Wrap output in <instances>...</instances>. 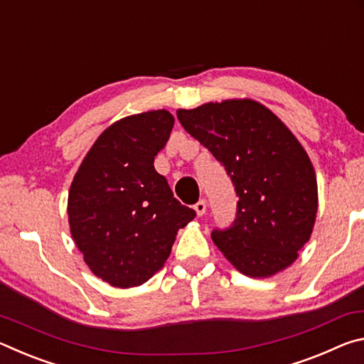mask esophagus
I'll list each match as a JSON object with an SVG mask.
<instances>
[{
    "mask_svg": "<svg viewBox=\"0 0 364 364\" xmlns=\"http://www.w3.org/2000/svg\"><path fill=\"white\" fill-rule=\"evenodd\" d=\"M194 210L197 213V217H204L205 212H207V202L205 200H199L194 205Z\"/></svg>",
    "mask_w": 364,
    "mask_h": 364,
    "instance_id": "esophagus-1",
    "label": "esophagus"
}]
</instances>
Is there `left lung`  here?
<instances>
[{
  "mask_svg": "<svg viewBox=\"0 0 364 364\" xmlns=\"http://www.w3.org/2000/svg\"><path fill=\"white\" fill-rule=\"evenodd\" d=\"M176 117L225 165L239 197L232 226L212 241L249 278H269L297 260L318 212L313 164L294 133L254 100H225Z\"/></svg>",
  "mask_w": 364,
  "mask_h": 364,
  "instance_id": "8db88e82",
  "label": "left lung"
}]
</instances>
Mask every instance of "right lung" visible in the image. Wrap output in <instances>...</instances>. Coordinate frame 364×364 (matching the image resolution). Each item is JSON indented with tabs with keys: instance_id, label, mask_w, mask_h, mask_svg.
<instances>
[{
	"instance_id": "add662e5",
	"label": "right lung",
	"mask_w": 364,
	"mask_h": 364,
	"mask_svg": "<svg viewBox=\"0 0 364 364\" xmlns=\"http://www.w3.org/2000/svg\"><path fill=\"white\" fill-rule=\"evenodd\" d=\"M173 123L165 109L123 117L100 134L73 176L72 239L93 274L114 287L149 281L170 257L178 230L196 217L154 168Z\"/></svg>"
}]
</instances>
